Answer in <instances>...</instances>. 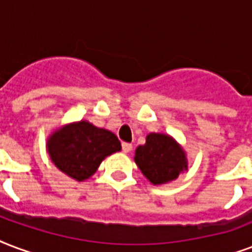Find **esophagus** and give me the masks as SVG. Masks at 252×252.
I'll return each instance as SVG.
<instances>
[{
  "label": "esophagus",
  "mask_w": 252,
  "mask_h": 252,
  "mask_svg": "<svg viewBox=\"0 0 252 252\" xmlns=\"http://www.w3.org/2000/svg\"><path fill=\"white\" fill-rule=\"evenodd\" d=\"M133 149V147H132V144L129 143H123V152L124 153H129L130 151Z\"/></svg>",
  "instance_id": "1"
}]
</instances>
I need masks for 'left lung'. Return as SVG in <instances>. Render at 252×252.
Returning a JSON list of instances; mask_svg holds the SVG:
<instances>
[{
	"mask_svg": "<svg viewBox=\"0 0 252 252\" xmlns=\"http://www.w3.org/2000/svg\"><path fill=\"white\" fill-rule=\"evenodd\" d=\"M134 162L153 185L173 181L188 170L185 151L172 136L164 133L148 134L145 144L136 149Z\"/></svg>",
	"mask_w": 252,
	"mask_h": 252,
	"instance_id": "8db88e82",
	"label": "left lung"
}]
</instances>
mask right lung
Wrapping results in <instances>:
<instances>
[{
	"instance_id": "right-lung-1",
	"label": "right lung",
	"mask_w": 252,
	"mask_h": 252,
	"mask_svg": "<svg viewBox=\"0 0 252 252\" xmlns=\"http://www.w3.org/2000/svg\"><path fill=\"white\" fill-rule=\"evenodd\" d=\"M120 149L116 134L87 120L61 126L47 140V152L54 165L76 181L91 177L105 157Z\"/></svg>"
}]
</instances>
